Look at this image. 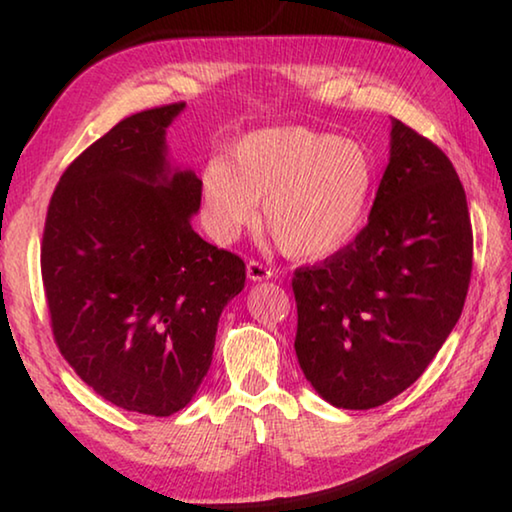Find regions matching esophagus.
<instances>
[{
    "label": "esophagus",
    "mask_w": 512,
    "mask_h": 512,
    "mask_svg": "<svg viewBox=\"0 0 512 512\" xmlns=\"http://www.w3.org/2000/svg\"><path fill=\"white\" fill-rule=\"evenodd\" d=\"M246 273L253 282H264V280H271V277H273L271 268H268L262 262H257V259H250V262L246 264Z\"/></svg>",
    "instance_id": "obj_1"
}]
</instances>
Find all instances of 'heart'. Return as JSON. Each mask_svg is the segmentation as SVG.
Listing matches in <instances>:
<instances>
[{
    "label": "heart",
    "instance_id": "heart-1",
    "mask_svg": "<svg viewBox=\"0 0 512 512\" xmlns=\"http://www.w3.org/2000/svg\"><path fill=\"white\" fill-rule=\"evenodd\" d=\"M372 192L366 146L305 126L244 135L230 162L214 158L201 171L203 221L214 239H237L264 203L268 232L293 259H323L348 246L366 223Z\"/></svg>",
    "mask_w": 512,
    "mask_h": 512
}]
</instances>
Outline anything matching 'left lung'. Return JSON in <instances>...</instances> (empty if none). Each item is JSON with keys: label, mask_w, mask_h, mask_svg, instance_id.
<instances>
[{"label": "left lung", "mask_w": 512, "mask_h": 512, "mask_svg": "<svg viewBox=\"0 0 512 512\" xmlns=\"http://www.w3.org/2000/svg\"><path fill=\"white\" fill-rule=\"evenodd\" d=\"M470 275L472 223L454 164L393 119L368 225L320 266L293 273L307 381L339 409L393 400L443 348Z\"/></svg>", "instance_id": "1"}]
</instances>
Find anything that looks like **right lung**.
<instances>
[{
	"instance_id": "add662e5",
	"label": "right lung",
	"mask_w": 512,
	"mask_h": 512,
	"mask_svg": "<svg viewBox=\"0 0 512 512\" xmlns=\"http://www.w3.org/2000/svg\"><path fill=\"white\" fill-rule=\"evenodd\" d=\"M183 108L135 112L69 164L40 248L60 354L103 400L155 418L192 402L246 282L244 259L192 228L201 180L167 160Z\"/></svg>"
}]
</instances>
